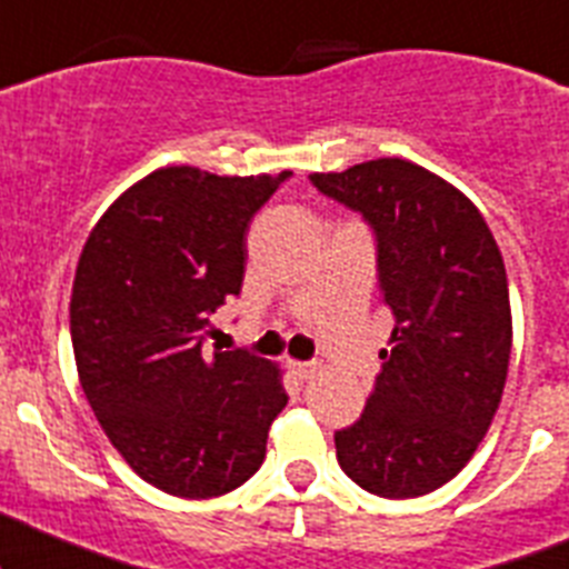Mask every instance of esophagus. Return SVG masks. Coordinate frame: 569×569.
I'll return each instance as SVG.
<instances>
[{
    "label": "esophagus",
    "instance_id": "esophagus-1",
    "mask_svg": "<svg viewBox=\"0 0 569 569\" xmlns=\"http://www.w3.org/2000/svg\"><path fill=\"white\" fill-rule=\"evenodd\" d=\"M289 369L300 380H308V378H313V375H317L319 367H317V363H308V361H289Z\"/></svg>",
    "mask_w": 569,
    "mask_h": 569
}]
</instances>
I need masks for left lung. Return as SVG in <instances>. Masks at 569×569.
<instances>
[{"mask_svg": "<svg viewBox=\"0 0 569 569\" xmlns=\"http://www.w3.org/2000/svg\"><path fill=\"white\" fill-rule=\"evenodd\" d=\"M361 213L395 313L391 350L358 422L336 431L341 470L380 498H419L461 472L500 406L511 356L503 256L481 211L402 158L311 174Z\"/></svg>", "mask_w": 569, "mask_h": 569, "instance_id": "obj_1", "label": "left lung"}]
</instances>
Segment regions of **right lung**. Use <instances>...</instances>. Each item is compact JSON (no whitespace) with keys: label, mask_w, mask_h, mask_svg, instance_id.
Wrapping results in <instances>:
<instances>
[{"label":"right lung","mask_w":569,"mask_h":569,"mask_svg":"<svg viewBox=\"0 0 569 569\" xmlns=\"http://www.w3.org/2000/svg\"><path fill=\"white\" fill-rule=\"evenodd\" d=\"M289 178L158 169L82 247L69 306L82 391L121 459L174 498L256 476L289 400L267 358L202 350L208 317L241 291L252 217Z\"/></svg>","instance_id":"add662e5"}]
</instances>
